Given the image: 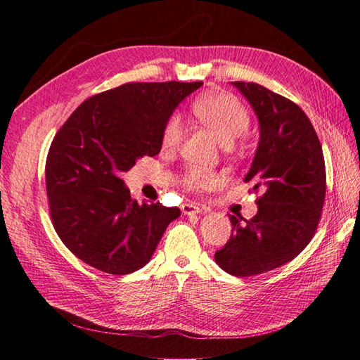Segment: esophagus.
<instances>
[{
  "label": "esophagus",
  "mask_w": 360,
  "mask_h": 360,
  "mask_svg": "<svg viewBox=\"0 0 360 360\" xmlns=\"http://www.w3.org/2000/svg\"><path fill=\"white\" fill-rule=\"evenodd\" d=\"M181 212H183V214H186V216H193V214H198L201 212V209L198 205H195L192 202H186V204L181 205Z\"/></svg>",
  "instance_id": "1"
}]
</instances>
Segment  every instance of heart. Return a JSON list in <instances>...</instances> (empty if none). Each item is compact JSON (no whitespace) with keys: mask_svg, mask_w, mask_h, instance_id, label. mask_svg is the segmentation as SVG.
I'll use <instances>...</instances> for the list:
<instances>
[{"mask_svg":"<svg viewBox=\"0 0 360 360\" xmlns=\"http://www.w3.org/2000/svg\"><path fill=\"white\" fill-rule=\"evenodd\" d=\"M192 111L224 146H231L249 127V115L245 106L236 97L226 93H210L200 97L193 102ZM183 120L179 114H172L162 130L163 148H177L183 141ZM217 183H219L217 174L197 167L189 168L183 176L184 186L195 191L213 188Z\"/></svg>","mask_w":360,"mask_h":360,"instance_id":"b5f03b06","label":"heart"}]
</instances>
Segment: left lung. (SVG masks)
Wrapping results in <instances>:
<instances>
[{
  "mask_svg": "<svg viewBox=\"0 0 360 360\" xmlns=\"http://www.w3.org/2000/svg\"><path fill=\"white\" fill-rule=\"evenodd\" d=\"M258 118L259 141L246 183L259 192L252 219L230 216V240L214 254L226 274L254 276L287 264L317 230L326 195L320 139L300 108L263 85L231 82Z\"/></svg>",
  "mask_w": 360,
  "mask_h": 360,
  "instance_id": "obj_1",
  "label": "left lung"
}]
</instances>
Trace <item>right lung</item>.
<instances>
[{"mask_svg": "<svg viewBox=\"0 0 360 360\" xmlns=\"http://www.w3.org/2000/svg\"><path fill=\"white\" fill-rule=\"evenodd\" d=\"M202 82H130L86 99L53 138L46 191L57 234L84 263L127 275L153 257L177 207L138 204L120 179L156 156L176 108Z\"/></svg>", "mask_w": 360, "mask_h": 360, "instance_id": "1", "label": "right lung"}]
</instances>
